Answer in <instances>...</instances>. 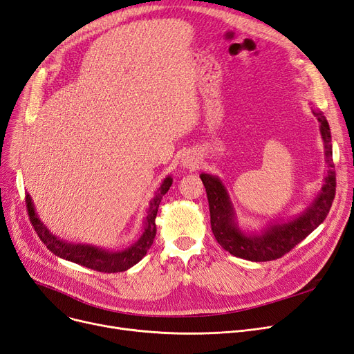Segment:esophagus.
Returning <instances> with one entry per match:
<instances>
[{
	"instance_id": "1",
	"label": "esophagus",
	"mask_w": 354,
	"mask_h": 354,
	"mask_svg": "<svg viewBox=\"0 0 354 354\" xmlns=\"http://www.w3.org/2000/svg\"><path fill=\"white\" fill-rule=\"evenodd\" d=\"M181 162H183V165L190 168V169H194V168L199 167V160H197L194 155H192V153H186L185 157H183Z\"/></svg>"
}]
</instances>
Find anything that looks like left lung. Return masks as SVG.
Instances as JSON below:
<instances>
[{
    "instance_id": "obj_1",
    "label": "left lung",
    "mask_w": 354,
    "mask_h": 354,
    "mask_svg": "<svg viewBox=\"0 0 354 354\" xmlns=\"http://www.w3.org/2000/svg\"><path fill=\"white\" fill-rule=\"evenodd\" d=\"M314 115L321 123L328 174L325 177L322 192L313 206H309L305 214L295 221L285 225L272 226L261 235H245L234 223L232 206L222 183L209 174L201 176L207 194L212 232H214L219 245L231 252L232 256L250 261L277 260L298 245L327 218L335 196V167L333 162L331 133L324 113L314 111Z\"/></svg>"
}]
</instances>
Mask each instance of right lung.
<instances>
[{
    "instance_id": "1",
    "label": "right lung",
    "mask_w": 354,
    "mask_h": 354,
    "mask_svg": "<svg viewBox=\"0 0 354 354\" xmlns=\"http://www.w3.org/2000/svg\"><path fill=\"white\" fill-rule=\"evenodd\" d=\"M171 183H173V178L167 177L161 185L160 190L157 192V194H155V197L151 201L149 210L147 215L144 235L140 236L132 247L126 248L123 251H118V252L98 250V248L90 247V245L66 244V243L61 241V239L55 238L45 228L44 223L40 222V219L36 215L29 194L26 196V207H27V214H29L30 223L33 225L37 236L41 239V243L48 247V250L55 254V256L62 257L65 260L77 263L84 267H88V268H91V270H95V272L119 273V272L128 270V268L135 266L140 259L145 256L147 251L152 245L155 234H157L155 218H157V214H158V206L161 203L162 196L168 192L169 186H171Z\"/></svg>"
}]
</instances>
